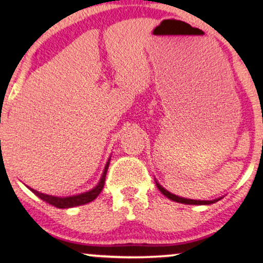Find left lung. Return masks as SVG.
Instances as JSON below:
<instances>
[{
    "instance_id": "1",
    "label": "left lung",
    "mask_w": 263,
    "mask_h": 263,
    "mask_svg": "<svg viewBox=\"0 0 263 263\" xmlns=\"http://www.w3.org/2000/svg\"><path fill=\"white\" fill-rule=\"evenodd\" d=\"M156 184H157V188L159 189V192L162 193L163 195H165L168 199H171V200L173 201H177V203H182V204H190V205H209V204H213V203H216V201L220 200L219 199H214V200H193V199H185V198H180L178 197V195H174L172 194V193L168 192L167 189H164L163 186L159 184L158 182L156 180Z\"/></svg>"
}]
</instances>
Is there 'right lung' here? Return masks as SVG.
I'll use <instances>...</instances> for the list:
<instances>
[{
  "label": "right lung",
  "instance_id": "add662e5",
  "mask_svg": "<svg viewBox=\"0 0 263 263\" xmlns=\"http://www.w3.org/2000/svg\"><path fill=\"white\" fill-rule=\"evenodd\" d=\"M108 164H110V159H108L106 165H105V170H104V173H102V176H101L100 182L98 183V185H96L95 188L89 190V192L81 193V194L73 195V197H65V198L53 197V195H48V194H43V193H39V192H37V190H34L32 188H29V189H31L38 198H41L42 200H44L45 203L53 205V206H55V208H59V209H68V208L79 206V205L90 203V201H92L93 199H96V197L100 194L102 188H104L105 177H106Z\"/></svg>",
  "mask_w": 263,
  "mask_h": 263
}]
</instances>
